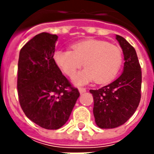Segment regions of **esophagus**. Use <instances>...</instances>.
Segmentation results:
<instances>
[{
  "label": "esophagus",
  "instance_id": "obj_1",
  "mask_svg": "<svg viewBox=\"0 0 154 154\" xmlns=\"http://www.w3.org/2000/svg\"><path fill=\"white\" fill-rule=\"evenodd\" d=\"M86 88H82V87H80L79 88V92H80V94H82V93H84V92H86Z\"/></svg>",
  "mask_w": 154,
  "mask_h": 154
}]
</instances>
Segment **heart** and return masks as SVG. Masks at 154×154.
<instances>
[{
    "instance_id": "b5f03b06",
    "label": "heart",
    "mask_w": 154,
    "mask_h": 154,
    "mask_svg": "<svg viewBox=\"0 0 154 154\" xmlns=\"http://www.w3.org/2000/svg\"><path fill=\"white\" fill-rule=\"evenodd\" d=\"M54 61L69 77H73L84 62L86 68L74 78L77 86L92 80L103 84L113 80L120 71L122 53L119 47L105 41L87 39L72 45V51H57Z\"/></svg>"
}]
</instances>
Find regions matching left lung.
<instances>
[{
	"instance_id": "left-lung-1",
	"label": "left lung",
	"mask_w": 154,
	"mask_h": 154,
	"mask_svg": "<svg viewBox=\"0 0 154 154\" xmlns=\"http://www.w3.org/2000/svg\"><path fill=\"white\" fill-rule=\"evenodd\" d=\"M116 39L125 61L122 73L109 85L90 90L94 100L95 122L100 128H114L125 123L140 100L141 71L136 51L124 38L116 35Z\"/></svg>"
}]
</instances>
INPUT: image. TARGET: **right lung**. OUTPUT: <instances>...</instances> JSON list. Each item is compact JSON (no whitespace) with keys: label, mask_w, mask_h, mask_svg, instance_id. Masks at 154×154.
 <instances>
[{"label":"right lung","mask_w":154,"mask_h":154,"mask_svg":"<svg viewBox=\"0 0 154 154\" xmlns=\"http://www.w3.org/2000/svg\"><path fill=\"white\" fill-rule=\"evenodd\" d=\"M57 39L48 32L36 35L20 50L18 62L21 108L31 121L46 129L62 127L80 97L54 61Z\"/></svg>","instance_id":"add662e5"}]
</instances>
